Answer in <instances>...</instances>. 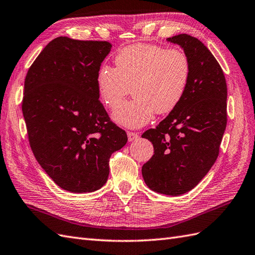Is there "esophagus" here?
<instances>
[{
	"instance_id": "obj_1",
	"label": "esophagus",
	"mask_w": 255,
	"mask_h": 255,
	"mask_svg": "<svg viewBox=\"0 0 255 255\" xmlns=\"http://www.w3.org/2000/svg\"><path fill=\"white\" fill-rule=\"evenodd\" d=\"M128 141L136 140L137 138H138V134L135 132H128Z\"/></svg>"
}]
</instances>
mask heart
<instances>
[{"instance_id": "obj_1", "label": "heart", "mask_w": 255, "mask_h": 255, "mask_svg": "<svg viewBox=\"0 0 255 255\" xmlns=\"http://www.w3.org/2000/svg\"><path fill=\"white\" fill-rule=\"evenodd\" d=\"M115 64L116 68L100 67L96 84L100 99L108 108L118 106L133 88L135 99L113 112V120L120 126L142 127L155 113L163 115L175 109L187 92L191 62L178 48L134 44L116 54Z\"/></svg>"}]
</instances>
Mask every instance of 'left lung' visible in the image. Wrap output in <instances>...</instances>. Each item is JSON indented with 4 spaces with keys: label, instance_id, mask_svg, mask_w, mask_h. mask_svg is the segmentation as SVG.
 Returning a JSON list of instances; mask_svg holds the SVG:
<instances>
[{
    "label": "left lung",
    "instance_id": "left-lung-1",
    "mask_svg": "<svg viewBox=\"0 0 255 255\" xmlns=\"http://www.w3.org/2000/svg\"><path fill=\"white\" fill-rule=\"evenodd\" d=\"M167 42L188 54L191 77L178 106L141 135L154 149L141 174L156 193L178 196L196 187L217 160L228 121V87L221 66L201 40L179 34Z\"/></svg>",
    "mask_w": 255,
    "mask_h": 255
}]
</instances>
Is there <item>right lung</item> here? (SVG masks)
Returning a JSON list of instances; mask_svg holds the SVG:
<instances>
[{
	"label": "right lung",
	"instance_id": "obj_1",
	"mask_svg": "<svg viewBox=\"0 0 255 255\" xmlns=\"http://www.w3.org/2000/svg\"><path fill=\"white\" fill-rule=\"evenodd\" d=\"M112 44L60 36L27 71L22 114L31 149L54 183L73 193L101 189L109 159L128 141L100 102L96 76Z\"/></svg>",
	"mask_w": 255,
	"mask_h": 255
}]
</instances>
